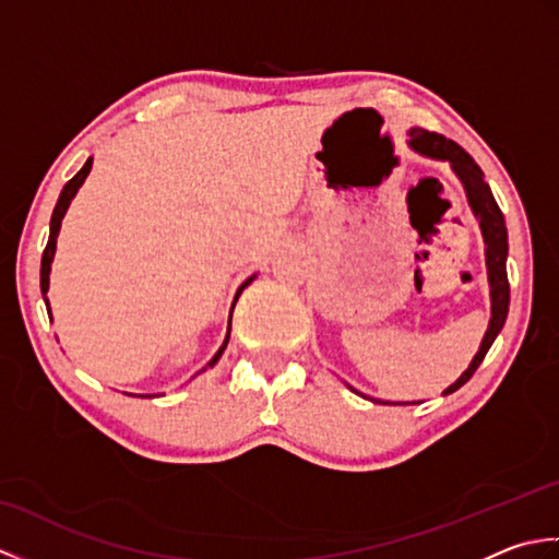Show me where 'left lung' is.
Listing matches in <instances>:
<instances>
[{
  "mask_svg": "<svg viewBox=\"0 0 559 559\" xmlns=\"http://www.w3.org/2000/svg\"><path fill=\"white\" fill-rule=\"evenodd\" d=\"M411 141L408 146L413 151H418L420 156L435 158V160H447L451 165V170L456 173L461 180L463 189H466L471 211L476 213V218L480 223V233L485 240V264H488V281H490V302H492V317L488 331H485L480 348L476 353V358L471 360L468 370L463 372L454 384L444 389V396L451 394V391L461 389L473 377V372L478 370L485 355H488L490 346L495 343L497 334H500L504 326V319L509 312V281H507V252H509V242H507V225L500 206L490 192L488 182L483 180V170L478 168V163L473 160L466 151H463L456 141H451L437 132H427V129L413 127L408 132ZM353 389V386H350ZM355 391V389H353ZM358 394V391H355ZM374 403H384L377 401Z\"/></svg>",
  "mask_w": 559,
  "mask_h": 559,
  "instance_id": "8db88e82",
  "label": "left lung"
}]
</instances>
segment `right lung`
I'll return each mask as SVG.
<instances>
[{
	"instance_id": "1",
	"label": "right lung",
	"mask_w": 559,
	"mask_h": 559,
	"mask_svg": "<svg viewBox=\"0 0 559 559\" xmlns=\"http://www.w3.org/2000/svg\"><path fill=\"white\" fill-rule=\"evenodd\" d=\"M91 165H93V158H88L86 163H83V168L71 177V180L64 185V189H62V194H59V199H57V206H55V211H52V218H50V237H47V245H45V252H43V261H40V290H43V298L47 295V290H50V266H52V259H55V249H57V235H59V228H62V218H64V213H67V209H69V204H71V199L76 197V192H79V187L83 185V180H86L88 177V173H91ZM254 281V276L252 278H247L242 286H240V290H237V295H235V300H233V307H230V314H233V310H235V302H237V298H240V293L249 286V283ZM45 305H47V314L52 317V312H50V302H47V298H45ZM228 338H230V326H228V336H225V341H223V346L218 348V353L213 355V358L209 360V365L206 367H213L218 362V358L223 355V350H225V346H228ZM204 367V370H206Z\"/></svg>"
}]
</instances>
